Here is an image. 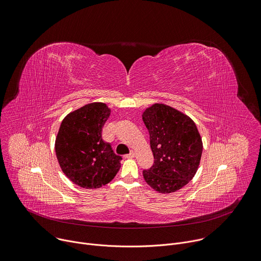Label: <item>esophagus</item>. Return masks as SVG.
Instances as JSON below:
<instances>
[{
	"instance_id": "34e87169",
	"label": "esophagus",
	"mask_w": 261,
	"mask_h": 261,
	"mask_svg": "<svg viewBox=\"0 0 261 261\" xmlns=\"http://www.w3.org/2000/svg\"><path fill=\"white\" fill-rule=\"evenodd\" d=\"M135 152L134 151H130V153L129 154H126V155H124V158H134L135 157Z\"/></svg>"
}]
</instances>
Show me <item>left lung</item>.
<instances>
[{
  "instance_id": "8db88e82",
  "label": "left lung",
  "mask_w": 261,
  "mask_h": 261,
  "mask_svg": "<svg viewBox=\"0 0 261 261\" xmlns=\"http://www.w3.org/2000/svg\"><path fill=\"white\" fill-rule=\"evenodd\" d=\"M150 135L154 164L144 170L146 182L162 194L185 187L196 174L203 144L195 122L165 104H154L143 112Z\"/></svg>"
}]
</instances>
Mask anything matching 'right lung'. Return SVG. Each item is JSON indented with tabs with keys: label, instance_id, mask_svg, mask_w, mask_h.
Segmentation results:
<instances>
[{
	"label": "right lung",
	"instance_id": "1",
	"mask_svg": "<svg viewBox=\"0 0 261 261\" xmlns=\"http://www.w3.org/2000/svg\"><path fill=\"white\" fill-rule=\"evenodd\" d=\"M104 103H91L70 112L62 120L55 151L64 174L85 189L110 182L120 168V156L102 139V128L110 116Z\"/></svg>",
	"mask_w": 261,
	"mask_h": 261
}]
</instances>
